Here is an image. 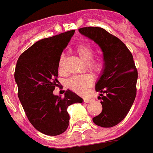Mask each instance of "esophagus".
I'll return each mask as SVG.
<instances>
[{
    "mask_svg": "<svg viewBox=\"0 0 153 153\" xmlns=\"http://www.w3.org/2000/svg\"><path fill=\"white\" fill-rule=\"evenodd\" d=\"M84 102H91V99H90V98H84Z\"/></svg>",
    "mask_w": 153,
    "mask_h": 153,
    "instance_id": "esophagus-1",
    "label": "esophagus"
}]
</instances>
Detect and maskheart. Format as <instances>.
<instances>
[{
	"label": "heart",
	"instance_id": "heart-1",
	"mask_svg": "<svg viewBox=\"0 0 153 153\" xmlns=\"http://www.w3.org/2000/svg\"><path fill=\"white\" fill-rule=\"evenodd\" d=\"M75 52L77 56L85 63V69L94 76H100L105 69V60L102 56L94 57V49L87 43H81L75 48ZM65 57L62 54L59 59V70L63 72L64 70ZM93 77L89 74L74 76L69 78L67 81V85L76 93L84 94L88 88L93 84Z\"/></svg>",
	"mask_w": 153,
	"mask_h": 153
}]
</instances>
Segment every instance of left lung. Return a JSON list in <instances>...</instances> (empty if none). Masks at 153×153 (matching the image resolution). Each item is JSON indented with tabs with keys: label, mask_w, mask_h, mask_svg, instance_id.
I'll return each instance as SVG.
<instances>
[{
	"label": "left lung",
	"mask_w": 153,
	"mask_h": 153,
	"mask_svg": "<svg viewBox=\"0 0 153 153\" xmlns=\"http://www.w3.org/2000/svg\"><path fill=\"white\" fill-rule=\"evenodd\" d=\"M79 32L100 45L105 60L104 72L95 85L102 110L93 118L94 123L115 126L126 117L135 99L138 71L133 55L120 39L102 27H85Z\"/></svg>",
	"instance_id": "1"
}]
</instances>
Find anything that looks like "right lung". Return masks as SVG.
<instances>
[{
	"instance_id": "add662e5",
	"label": "right lung",
	"mask_w": 153,
	"mask_h": 153,
	"mask_svg": "<svg viewBox=\"0 0 153 153\" xmlns=\"http://www.w3.org/2000/svg\"><path fill=\"white\" fill-rule=\"evenodd\" d=\"M75 30L36 41L19 58L14 72L18 96L27 119L46 135L63 134L69 125L68 108L83 100L71 90L54 95L59 59Z\"/></svg>"
}]
</instances>
